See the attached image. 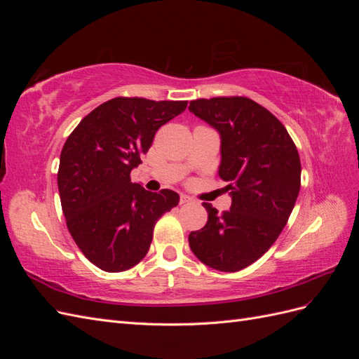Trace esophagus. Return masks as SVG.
Segmentation results:
<instances>
[{"instance_id":"esophagus-1","label":"esophagus","mask_w":359,"mask_h":359,"mask_svg":"<svg viewBox=\"0 0 359 359\" xmlns=\"http://www.w3.org/2000/svg\"><path fill=\"white\" fill-rule=\"evenodd\" d=\"M189 202H191V198L187 196V194H181V196H180V203L184 205V203H189Z\"/></svg>"}]
</instances>
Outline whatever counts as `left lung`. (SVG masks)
Wrapping results in <instances>:
<instances>
[{"instance_id":"8db88e82","label":"left lung","mask_w":359,"mask_h":359,"mask_svg":"<svg viewBox=\"0 0 359 359\" xmlns=\"http://www.w3.org/2000/svg\"><path fill=\"white\" fill-rule=\"evenodd\" d=\"M189 111L220 133L219 175L231 190V210L203 202L208 222L189 235L201 262L224 273L244 269L276 243L295 206L301 161L287 130L247 97L190 102Z\"/></svg>"}]
</instances>
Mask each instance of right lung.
Instances as JSON below:
<instances>
[{"label": "right lung", "instance_id": "obj_1", "mask_svg": "<svg viewBox=\"0 0 359 359\" xmlns=\"http://www.w3.org/2000/svg\"><path fill=\"white\" fill-rule=\"evenodd\" d=\"M187 102L116 97L86 115L62 147L58 190L69 232L91 264L121 273L139 264L160 217L180 202L132 182L157 130L186 111Z\"/></svg>", "mask_w": 359, "mask_h": 359}]
</instances>
